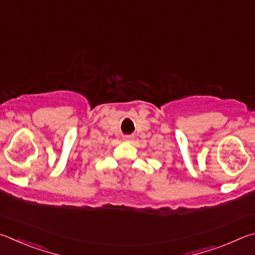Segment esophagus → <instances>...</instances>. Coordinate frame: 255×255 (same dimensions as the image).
<instances>
[{"instance_id":"esophagus-1","label":"esophagus","mask_w":255,"mask_h":255,"mask_svg":"<svg viewBox=\"0 0 255 255\" xmlns=\"http://www.w3.org/2000/svg\"><path fill=\"white\" fill-rule=\"evenodd\" d=\"M123 139H124L125 141H131L132 137H131V136H129V135H125V136L123 137Z\"/></svg>"}]
</instances>
